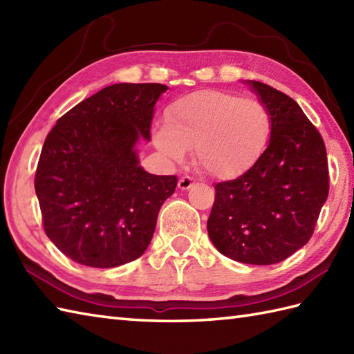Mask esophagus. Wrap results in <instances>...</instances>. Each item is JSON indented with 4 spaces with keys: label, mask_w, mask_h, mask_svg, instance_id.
<instances>
[{
    "label": "esophagus",
    "mask_w": 354,
    "mask_h": 354,
    "mask_svg": "<svg viewBox=\"0 0 354 354\" xmlns=\"http://www.w3.org/2000/svg\"><path fill=\"white\" fill-rule=\"evenodd\" d=\"M193 184H194V179L192 176H183L181 179H179L178 187L181 190H189Z\"/></svg>",
    "instance_id": "1"
}]
</instances>
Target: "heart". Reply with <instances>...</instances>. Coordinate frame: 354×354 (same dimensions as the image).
Wrapping results in <instances>:
<instances>
[{"label": "heart", "instance_id": "b5f03b06", "mask_svg": "<svg viewBox=\"0 0 354 354\" xmlns=\"http://www.w3.org/2000/svg\"><path fill=\"white\" fill-rule=\"evenodd\" d=\"M274 129L272 112L259 99L227 91H198L173 102L165 126L152 133L155 147L170 161L185 150L201 170L217 179L243 175L260 160Z\"/></svg>", "mask_w": 354, "mask_h": 354}]
</instances>
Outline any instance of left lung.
<instances>
[{
  "mask_svg": "<svg viewBox=\"0 0 354 354\" xmlns=\"http://www.w3.org/2000/svg\"><path fill=\"white\" fill-rule=\"evenodd\" d=\"M272 112L274 129L260 160L214 185L207 230L216 250L248 265H274L309 242L328 196L326 145L289 95L250 82Z\"/></svg>",
  "mask_w": 354,
  "mask_h": 354,
  "instance_id": "8db88e82",
  "label": "left lung"
}]
</instances>
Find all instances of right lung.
I'll return each mask as SVG.
<instances>
[{"label":"right lung","mask_w":354,"mask_h":354,"mask_svg":"<svg viewBox=\"0 0 354 354\" xmlns=\"http://www.w3.org/2000/svg\"><path fill=\"white\" fill-rule=\"evenodd\" d=\"M167 86L115 84L64 114L45 138L35 175L42 225L66 257L115 268L145 254L178 178L150 175L135 145L150 140Z\"/></svg>","instance_id":"add662e5"}]
</instances>
